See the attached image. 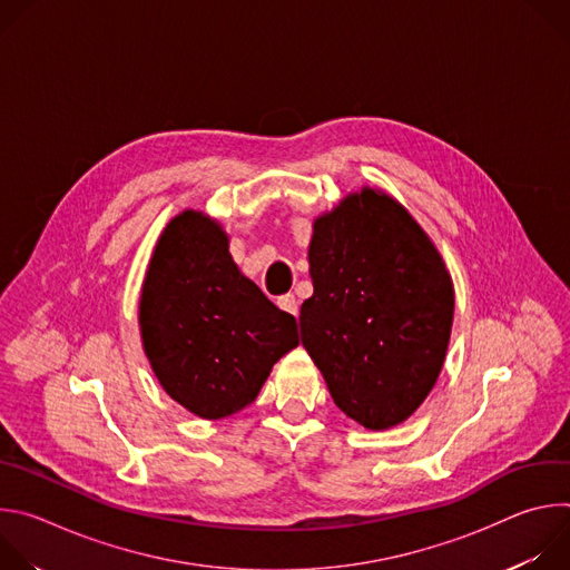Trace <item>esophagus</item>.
<instances>
[{
  "label": "esophagus",
  "instance_id": "1",
  "mask_svg": "<svg viewBox=\"0 0 570 570\" xmlns=\"http://www.w3.org/2000/svg\"><path fill=\"white\" fill-rule=\"evenodd\" d=\"M277 306H279L282 311H286V313L295 315V317H297V313H299V306H297V299H295V295H293V293H286V295L277 297Z\"/></svg>",
  "mask_w": 570,
  "mask_h": 570
}]
</instances>
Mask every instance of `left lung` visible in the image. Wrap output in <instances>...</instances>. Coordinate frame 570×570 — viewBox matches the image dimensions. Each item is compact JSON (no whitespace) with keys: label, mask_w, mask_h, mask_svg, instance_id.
I'll use <instances>...</instances> for the list:
<instances>
[{"label":"left lung","mask_w":570,"mask_h":570,"mask_svg":"<svg viewBox=\"0 0 570 570\" xmlns=\"http://www.w3.org/2000/svg\"><path fill=\"white\" fill-rule=\"evenodd\" d=\"M302 345L338 409L370 431L409 420L433 390L455 293L431 236L390 194L363 187L313 220Z\"/></svg>","instance_id":"1"}]
</instances>
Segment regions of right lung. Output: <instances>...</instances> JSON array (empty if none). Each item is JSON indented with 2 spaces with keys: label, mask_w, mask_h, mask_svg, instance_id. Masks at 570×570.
Listing matches in <instances>:
<instances>
[{
  "label": "right lung",
  "mask_w": 570,
  "mask_h": 570,
  "mask_svg": "<svg viewBox=\"0 0 570 570\" xmlns=\"http://www.w3.org/2000/svg\"><path fill=\"white\" fill-rule=\"evenodd\" d=\"M139 334L159 385L203 420L246 409L299 345L295 317L238 271L220 223L196 209L174 216L155 243Z\"/></svg>",
  "instance_id": "right-lung-1"
}]
</instances>
